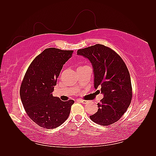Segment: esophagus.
Returning a JSON list of instances; mask_svg holds the SVG:
<instances>
[{
  "label": "esophagus",
  "mask_w": 156,
  "mask_h": 156,
  "mask_svg": "<svg viewBox=\"0 0 156 156\" xmlns=\"http://www.w3.org/2000/svg\"><path fill=\"white\" fill-rule=\"evenodd\" d=\"M78 101H79L80 103H84V104H86V103H88V101H87V100H79Z\"/></svg>",
  "instance_id": "34e87169"
}]
</instances>
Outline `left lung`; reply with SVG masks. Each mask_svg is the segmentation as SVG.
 <instances>
[{
    "label": "left lung",
    "mask_w": 156,
    "mask_h": 156,
    "mask_svg": "<svg viewBox=\"0 0 156 156\" xmlns=\"http://www.w3.org/2000/svg\"><path fill=\"white\" fill-rule=\"evenodd\" d=\"M77 54L90 62L94 87L95 89L101 88L103 94L97 104L98 111L90 118L102 126L115 123L127 111L132 98L130 75L126 65L115 51L101 44L79 49Z\"/></svg>",
    "instance_id": "left-lung-1"
}]
</instances>
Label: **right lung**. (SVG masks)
I'll list each match as a JSON object with an SVG mask.
<instances>
[{"mask_svg":"<svg viewBox=\"0 0 156 156\" xmlns=\"http://www.w3.org/2000/svg\"><path fill=\"white\" fill-rule=\"evenodd\" d=\"M73 51L45 49L28 68L20 88L21 100L30 119L39 126L54 129L67 120L74 101H63L52 92L63 65Z\"/></svg>","mask_w":156,"mask_h":156,"instance_id":"add662e5","label":"right lung"}]
</instances>
